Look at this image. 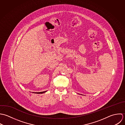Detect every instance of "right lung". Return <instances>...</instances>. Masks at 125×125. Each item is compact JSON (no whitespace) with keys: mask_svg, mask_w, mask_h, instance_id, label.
I'll return each mask as SVG.
<instances>
[{"mask_svg":"<svg viewBox=\"0 0 125 125\" xmlns=\"http://www.w3.org/2000/svg\"><path fill=\"white\" fill-rule=\"evenodd\" d=\"M46 92V91H43V92H35V93H36V94H42V93H45Z\"/></svg>","mask_w":125,"mask_h":125,"instance_id":"right-lung-1","label":"right lung"}]
</instances>
